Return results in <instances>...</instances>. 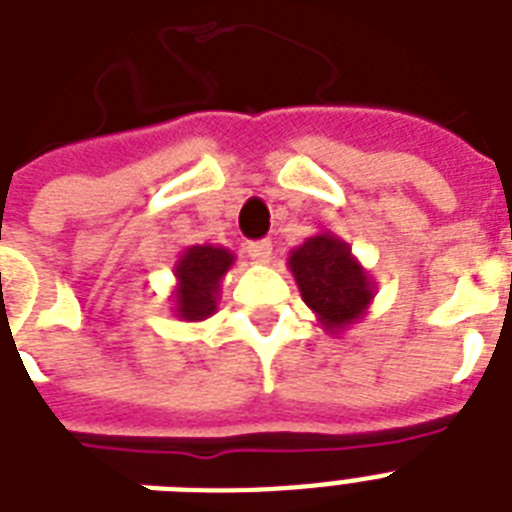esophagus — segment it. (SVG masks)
<instances>
[{"instance_id":"esophagus-1","label":"esophagus","mask_w":512,"mask_h":512,"mask_svg":"<svg viewBox=\"0 0 512 512\" xmlns=\"http://www.w3.org/2000/svg\"><path fill=\"white\" fill-rule=\"evenodd\" d=\"M247 255L255 260V263H268L273 255V244L268 239L263 241H249L247 244Z\"/></svg>"}]
</instances>
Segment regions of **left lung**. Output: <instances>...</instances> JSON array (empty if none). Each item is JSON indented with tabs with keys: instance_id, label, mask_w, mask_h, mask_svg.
I'll use <instances>...</instances> for the list:
<instances>
[{
	"instance_id": "obj_1",
	"label": "left lung",
	"mask_w": 512,
	"mask_h": 512,
	"mask_svg": "<svg viewBox=\"0 0 512 512\" xmlns=\"http://www.w3.org/2000/svg\"><path fill=\"white\" fill-rule=\"evenodd\" d=\"M287 265L327 335H340L369 313L377 289L345 239L319 231L289 252Z\"/></svg>"
}]
</instances>
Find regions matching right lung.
Listing matches in <instances>:
<instances>
[{
	"instance_id": "1",
	"label": "right lung",
	"mask_w": 512,
	"mask_h": 512,
	"mask_svg": "<svg viewBox=\"0 0 512 512\" xmlns=\"http://www.w3.org/2000/svg\"><path fill=\"white\" fill-rule=\"evenodd\" d=\"M236 263L231 249L215 244H193L177 257L172 313L180 321H204L217 311L225 273Z\"/></svg>"
}]
</instances>
